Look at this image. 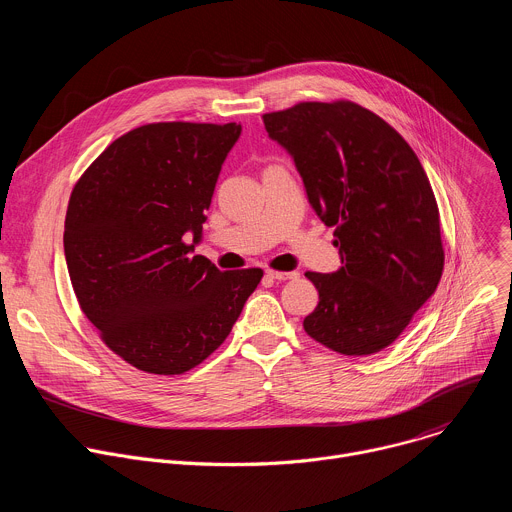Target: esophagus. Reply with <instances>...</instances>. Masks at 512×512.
<instances>
[{
    "instance_id": "34e87169",
    "label": "esophagus",
    "mask_w": 512,
    "mask_h": 512,
    "mask_svg": "<svg viewBox=\"0 0 512 512\" xmlns=\"http://www.w3.org/2000/svg\"><path fill=\"white\" fill-rule=\"evenodd\" d=\"M265 275L269 279H275V281H289V279H295L299 273L297 271H273V269H267Z\"/></svg>"
}]
</instances>
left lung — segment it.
I'll list each match as a JSON object with an SVG mask.
<instances>
[{
    "mask_svg": "<svg viewBox=\"0 0 512 512\" xmlns=\"http://www.w3.org/2000/svg\"><path fill=\"white\" fill-rule=\"evenodd\" d=\"M315 215L335 227L342 267L305 277L319 303L303 329L344 356L388 348L436 291L444 269L438 205L410 144L354 102H301L263 114Z\"/></svg>",
    "mask_w": 512,
    "mask_h": 512,
    "instance_id": "left-lung-1",
    "label": "left lung"
}]
</instances>
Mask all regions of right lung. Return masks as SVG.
Wrapping results in <instances>:
<instances>
[{
    "mask_svg": "<svg viewBox=\"0 0 512 512\" xmlns=\"http://www.w3.org/2000/svg\"><path fill=\"white\" fill-rule=\"evenodd\" d=\"M239 136L237 122L144 124L116 138L72 191L64 253L74 293L104 344L142 372L175 376L207 360L263 277L195 255Z\"/></svg>",
    "mask_w": 512,
    "mask_h": 512,
    "instance_id": "right-lung-1",
    "label": "right lung"
}]
</instances>
